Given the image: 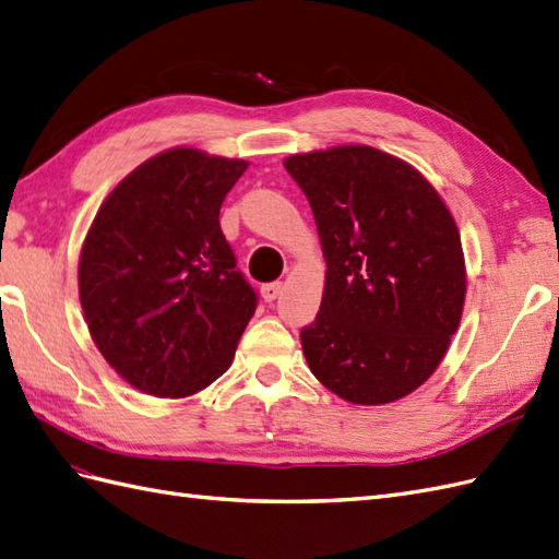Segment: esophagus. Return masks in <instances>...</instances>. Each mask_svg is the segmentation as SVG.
I'll use <instances>...</instances> for the list:
<instances>
[{
	"label": "esophagus",
	"mask_w": 559,
	"mask_h": 559,
	"mask_svg": "<svg viewBox=\"0 0 559 559\" xmlns=\"http://www.w3.org/2000/svg\"><path fill=\"white\" fill-rule=\"evenodd\" d=\"M281 293H283V283H266V285H262L264 302H274V299H278Z\"/></svg>",
	"instance_id": "esophagus-1"
}]
</instances>
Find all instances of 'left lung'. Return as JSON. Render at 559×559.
<instances>
[{"mask_svg":"<svg viewBox=\"0 0 559 559\" xmlns=\"http://www.w3.org/2000/svg\"><path fill=\"white\" fill-rule=\"evenodd\" d=\"M305 191L325 260L305 359L323 388L359 406L416 392L461 325L467 271L443 198L402 157L364 143L283 160Z\"/></svg>","mask_w":559,"mask_h":559,"instance_id":"8db88e82","label":"left lung"}]
</instances>
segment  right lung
<instances>
[{
  "label": "right lung",
  "mask_w": 559,
  "mask_h": 559,
  "mask_svg": "<svg viewBox=\"0 0 559 559\" xmlns=\"http://www.w3.org/2000/svg\"><path fill=\"white\" fill-rule=\"evenodd\" d=\"M242 157L175 146L132 169L98 207L78 266L96 349L143 394L186 399L234 361L257 297L219 226Z\"/></svg>",
  "instance_id": "add662e5"
}]
</instances>
